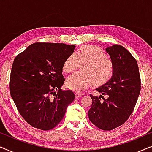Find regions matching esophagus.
I'll list each match as a JSON object with an SVG mask.
<instances>
[{"instance_id": "1", "label": "esophagus", "mask_w": 152, "mask_h": 152, "mask_svg": "<svg viewBox=\"0 0 152 152\" xmlns=\"http://www.w3.org/2000/svg\"><path fill=\"white\" fill-rule=\"evenodd\" d=\"M75 96H76V98H79V97H81L82 96H83V93L76 92H75Z\"/></svg>"}]
</instances>
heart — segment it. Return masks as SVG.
<instances>
[{"label":"heart","mask_w":152,"mask_h":152,"mask_svg":"<svg viewBox=\"0 0 152 152\" xmlns=\"http://www.w3.org/2000/svg\"><path fill=\"white\" fill-rule=\"evenodd\" d=\"M78 62L82 72H75L66 80L68 88L80 91L90 83L93 86H101L108 83L114 74V66L110 58L97 46H80L74 54L71 53L64 60L62 70L69 73L75 69Z\"/></svg>","instance_id":"obj_1"}]
</instances>
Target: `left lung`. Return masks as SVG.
Returning <instances> with one entry per match:
<instances>
[{"mask_svg": "<svg viewBox=\"0 0 152 152\" xmlns=\"http://www.w3.org/2000/svg\"><path fill=\"white\" fill-rule=\"evenodd\" d=\"M106 51L113 63L114 74L108 83L96 89L99 96L90 94L92 103L88 117L99 129L110 131L124 124L133 113L141 84L137 61L126 48L115 44ZM103 95L107 99L102 102Z\"/></svg>", "mask_w": 152, "mask_h": 152, "instance_id": "8db88e82", "label": "left lung"}]
</instances>
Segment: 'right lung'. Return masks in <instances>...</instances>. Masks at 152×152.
Here are the masks:
<instances>
[{"instance_id":"obj_1","label":"right lung","mask_w":152,"mask_h":152,"mask_svg":"<svg viewBox=\"0 0 152 152\" xmlns=\"http://www.w3.org/2000/svg\"><path fill=\"white\" fill-rule=\"evenodd\" d=\"M74 48V45L37 42L14 60L10 94L22 117L32 126L43 131L53 129L74 100L72 91L61 90L64 81L62 64Z\"/></svg>"}]
</instances>
